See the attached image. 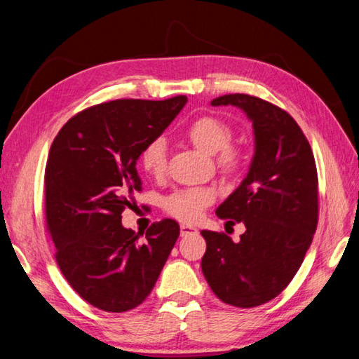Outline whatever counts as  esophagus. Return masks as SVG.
<instances>
[{"instance_id": "1", "label": "esophagus", "mask_w": 359, "mask_h": 359, "mask_svg": "<svg viewBox=\"0 0 359 359\" xmlns=\"http://www.w3.org/2000/svg\"><path fill=\"white\" fill-rule=\"evenodd\" d=\"M196 231H198V230L195 229V226H191V225H185V224L180 225V235H182V236L191 235V233H196Z\"/></svg>"}]
</instances>
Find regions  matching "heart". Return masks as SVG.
<instances>
[{"label":"heart","instance_id":"heart-1","mask_svg":"<svg viewBox=\"0 0 359 359\" xmlns=\"http://www.w3.org/2000/svg\"><path fill=\"white\" fill-rule=\"evenodd\" d=\"M231 126L217 116H200L185 128V137L206 153H215V164L220 172L235 174L244 163V153L238 145L230 144ZM140 166L151 177L166 174L168 147L163 139H153L140 153ZM215 200V193L208 187H189L170 193L164 200V210L187 224L196 222Z\"/></svg>","mask_w":359,"mask_h":359}]
</instances>
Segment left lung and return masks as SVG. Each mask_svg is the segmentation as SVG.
Segmentation results:
<instances>
[{
	"label": "left lung",
	"mask_w": 359,
	"mask_h": 359,
	"mask_svg": "<svg viewBox=\"0 0 359 359\" xmlns=\"http://www.w3.org/2000/svg\"><path fill=\"white\" fill-rule=\"evenodd\" d=\"M212 107L241 108L252 121L255 153L246 179L215 210L246 231L233 243L203 230L201 270L222 302L252 309L281 294L302 265L318 225L315 156L295 119L264 99L229 94Z\"/></svg>",
	"instance_id": "obj_1"
}]
</instances>
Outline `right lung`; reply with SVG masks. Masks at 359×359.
Listing matches in <instances>:
<instances>
[{
	"instance_id": "add662e5",
	"label": "right lung",
	"mask_w": 359,
	"mask_h": 359,
	"mask_svg": "<svg viewBox=\"0 0 359 359\" xmlns=\"http://www.w3.org/2000/svg\"><path fill=\"white\" fill-rule=\"evenodd\" d=\"M187 104L118 99L68 119L50 145L44 195L57 265L95 309L129 311L149 297L180 235L172 219L155 222L140 241L121 214L142 191L135 169L144 147L158 139Z\"/></svg>"
}]
</instances>
